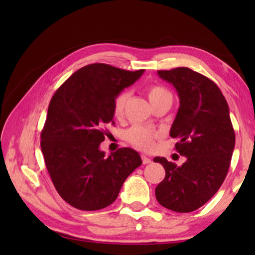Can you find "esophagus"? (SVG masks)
Instances as JSON below:
<instances>
[{
    "label": "esophagus",
    "instance_id": "34e87169",
    "mask_svg": "<svg viewBox=\"0 0 255 255\" xmlns=\"http://www.w3.org/2000/svg\"><path fill=\"white\" fill-rule=\"evenodd\" d=\"M141 161H143V164H149L152 162V159H150L148 156H146V155H141Z\"/></svg>",
    "mask_w": 255,
    "mask_h": 255
}]
</instances>
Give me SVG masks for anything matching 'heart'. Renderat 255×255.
Masks as SVG:
<instances>
[{
	"mask_svg": "<svg viewBox=\"0 0 255 255\" xmlns=\"http://www.w3.org/2000/svg\"><path fill=\"white\" fill-rule=\"evenodd\" d=\"M146 94H147L148 100L152 103H156L157 101L162 100L165 98H171L172 96L167 89L162 85L153 84L147 86L146 89ZM128 100V93L122 92L119 93L114 100V106H112V114L116 119H120L124 116L125 106H126ZM158 131L154 130L152 128L143 127V126H133L127 131V139L129 143L133 146L141 149H152L154 147L155 139L158 138Z\"/></svg>",
	"mask_w": 255,
	"mask_h": 255,
	"instance_id": "obj_1",
	"label": "heart"
}]
</instances>
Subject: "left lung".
Instances as JSON below:
<instances>
[{
    "label": "left lung",
    "mask_w": 255,
    "mask_h": 255,
    "mask_svg": "<svg viewBox=\"0 0 255 255\" xmlns=\"http://www.w3.org/2000/svg\"><path fill=\"white\" fill-rule=\"evenodd\" d=\"M157 73L179 94L170 136L179 138L175 149L185 162L178 166L165 157L154 158L165 169L155 196L167 209L190 213L204 206L225 180L235 146L234 128L226 99L215 82L188 67Z\"/></svg>",
    "instance_id": "8db88e82"
}]
</instances>
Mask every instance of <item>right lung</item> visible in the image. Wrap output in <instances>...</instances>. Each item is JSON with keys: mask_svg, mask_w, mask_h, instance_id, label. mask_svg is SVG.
I'll use <instances>...</instances> for the list:
<instances>
[{"mask_svg": "<svg viewBox=\"0 0 255 255\" xmlns=\"http://www.w3.org/2000/svg\"><path fill=\"white\" fill-rule=\"evenodd\" d=\"M144 70H122L94 63L77 70L51 98L41 130V152L59 196L81 210L106 208L125 180L141 165L136 150L124 147L106 156L99 148L115 125L112 106Z\"/></svg>", "mask_w": 255, "mask_h": 255, "instance_id": "add662e5", "label": "right lung"}]
</instances>
